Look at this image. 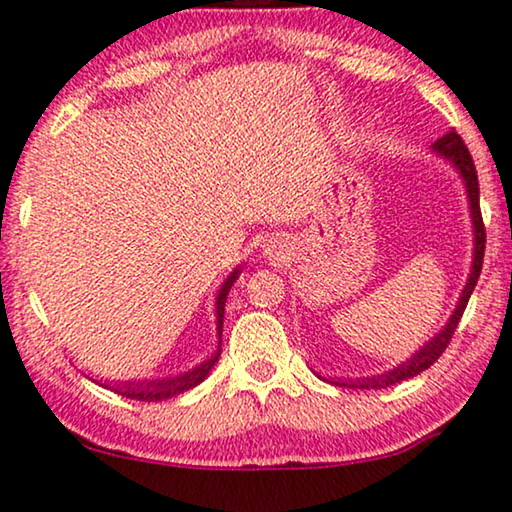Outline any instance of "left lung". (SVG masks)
<instances>
[{
	"instance_id": "obj_1",
	"label": "left lung",
	"mask_w": 512,
	"mask_h": 512,
	"mask_svg": "<svg viewBox=\"0 0 512 512\" xmlns=\"http://www.w3.org/2000/svg\"><path fill=\"white\" fill-rule=\"evenodd\" d=\"M433 149L440 156H445L447 161H452L454 168L459 170V175L463 177V182H466V194H468V203H470V217H473V229H475L473 269H470V274H468L466 288H463L461 297H459V304H456V309L452 313V318L447 320V325L442 327V330L431 339V342L421 346V349L414 353V356L407 360V363L393 367L391 372L379 374V377H367V379H358V381H342V379H339V381H335L337 386H349V388H386V386L400 384V381H403V379L417 377L419 372L428 370V367H431L435 360H438L442 353H445L447 344L452 342V335H454L456 325H459L463 311H466L468 299H470V295H473V290H475V283H478L480 271H482V260H485L487 234H485V222H482V213H480V185H478V173H475L473 156H470L468 147L463 145L461 135L456 133V131H449L447 135H442V138L433 145Z\"/></svg>"
}]
</instances>
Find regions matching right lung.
<instances>
[{"label":"right lung","mask_w":512,"mask_h":512,"mask_svg":"<svg viewBox=\"0 0 512 512\" xmlns=\"http://www.w3.org/2000/svg\"><path fill=\"white\" fill-rule=\"evenodd\" d=\"M241 271H231L227 281L222 283L220 292H217V299H215V311H217V337H220V344H222V323H224V302H227V295L231 290V285L238 278ZM220 349H217L215 356H210L208 360H203L199 367H194V370H189L185 374H177V377H166V379H152V381H124V384H119V381H114V384H109L105 381V388L109 391L124 395V398H131V400H142V403H156V400H166V398H175V395L189 391V388L199 386L203 379L208 377L210 370H213V365L217 363V358H220Z\"/></svg>","instance_id":"right-lung-1"}]
</instances>
